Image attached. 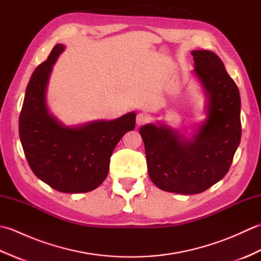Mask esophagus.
<instances>
[{
  "mask_svg": "<svg viewBox=\"0 0 261 261\" xmlns=\"http://www.w3.org/2000/svg\"><path fill=\"white\" fill-rule=\"evenodd\" d=\"M149 121V116L146 113H139L137 115V124L142 125Z\"/></svg>",
  "mask_w": 261,
  "mask_h": 261,
  "instance_id": "1",
  "label": "esophagus"
}]
</instances>
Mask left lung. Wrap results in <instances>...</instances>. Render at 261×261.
Segmentation results:
<instances>
[{
    "label": "left lung",
    "mask_w": 261,
    "mask_h": 261,
    "mask_svg": "<svg viewBox=\"0 0 261 261\" xmlns=\"http://www.w3.org/2000/svg\"><path fill=\"white\" fill-rule=\"evenodd\" d=\"M192 55L194 74L207 98L206 119L191 139L162 123L139 130L153 184L185 195L202 193L222 179L241 139V101L234 81L214 53L194 50Z\"/></svg>",
    "instance_id": "obj_1"
}]
</instances>
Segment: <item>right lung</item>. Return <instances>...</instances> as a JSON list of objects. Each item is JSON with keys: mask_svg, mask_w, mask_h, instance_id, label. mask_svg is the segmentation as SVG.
I'll return each instance as SVG.
<instances>
[{"mask_svg": "<svg viewBox=\"0 0 261 261\" xmlns=\"http://www.w3.org/2000/svg\"><path fill=\"white\" fill-rule=\"evenodd\" d=\"M65 46L54 47L33 71L19 118V136L31 170L39 179L63 193H86L107 178L115 146L136 126V113L111 121L69 127L50 114L47 86L53 66Z\"/></svg>", "mask_w": 261, "mask_h": 261, "instance_id": "1", "label": "right lung"}]
</instances>
